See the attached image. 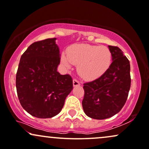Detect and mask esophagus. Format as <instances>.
I'll return each mask as SVG.
<instances>
[{"label":"esophagus","mask_w":149,"mask_h":149,"mask_svg":"<svg viewBox=\"0 0 149 149\" xmlns=\"http://www.w3.org/2000/svg\"><path fill=\"white\" fill-rule=\"evenodd\" d=\"M79 85H80V83L77 79H73V86H79Z\"/></svg>","instance_id":"1"}]
</instances>
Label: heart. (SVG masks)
Returning a JSON list of instances; mask_svg holds the SVG:
<instances>
[{"label": "heart", "instance_id": "heart-1", "mask_svg": "<svg viewBox=\"0 0 149 149\" xmlns=\"http://www.w3.org/2000/svg\"><path fill=\"white\" fill-rule=\"evenodd\" d=\"M67 67L78 65L77 71L83 78L93 79L101 77L111 64L112 54L106 46L89 44H77L70 47L62 56Z\"/></svg>", "mask_w": 149, "mask_h": 149}]
</instances>
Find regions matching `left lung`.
<instances>
[{
	"mask_svg": "<svg viewBox=\"0 0 149 149\" xmlns=\"http://www.w3.org/2000/svg\"><path fill=\"white\" fill-rule=\"evenodd\" d=\"M113 62L106 72L84 84L82 107L89 118L103 120L121 111L131 86L130 61L118 46H108Z\"/></svg>",
	"mask_w": 149,
	"mask_h": 149,
	"instance_id": "left-lung-1",
	"label": "left lung"
}]
</instances>
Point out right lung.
Listing matches in <instances>:
<instances>
[{"mask_svg": "<svg viewBox=\"0 0 149 149\" xmlns=\"http://www.w3.org/2000/svg\"><path fill=\"white\" fill-rule=\"evenodd\" d=\"M56 38L36 41L22 55L16 74L19 103L30 115L38 118L56 116L73 88L70 74L57 71L61 62Z\"/></svg>", "mask_w": 149, "mask_h": 149, "instance_id": "1", "label": "right lung"}]
</instances>
